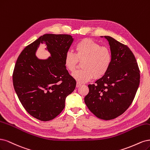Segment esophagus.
Wrapping results in <instances>:
<instances>
[{
	"instance_id": "esophagus-1",
	"label": "esophagus",
	"mask_w": 150,
	"mask_h": 150,
	"mask_svg": "<svg viewBox=\"0 0 150 150\" xmlns=\"http://www.w3.org/2000/svg\"><path fill=\"white\" fill-rule=\"evenodd\" d=\"M81 85V84L80 83H79V82H77L76 83V88H78V87H79V86H80Z\"/></svg>"
}]
</instances>
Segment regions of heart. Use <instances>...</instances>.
<instances>
[{
  "mask_svg": "<svg viewBox=\"0 0 150 150\" xmlns=\"http://www.w3.org/2000/svg\"><path fill=\"white\" fill-rule=\"evenodd\" d=\"M75 54L70 51L65 53L64 65L70 72L76 68L79 61H82L83 69L75 71L74 78L80 83L88 81L94 76L95 79L103 77L112 64V53L108 47L100 46L98 43L84 38L75 45Z\"/></svg>",
  "mask_w": 150,
  "mask_h": 150,
  "instance_id": "obj_1",
  "label": "heart"
}]
</instances>
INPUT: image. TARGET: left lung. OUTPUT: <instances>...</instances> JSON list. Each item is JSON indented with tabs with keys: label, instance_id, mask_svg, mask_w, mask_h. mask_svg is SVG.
Instances as JSON below:
<instances>
[{
	"label": "left lung",
	"instance_id": "obj_1",
	"mask_svg": "<svg viewBox=\"0 0 150 150\" xmlns=\"http://www.w3.org/2000/svg\"><path fill=\"white\" fill-rule=\"evenodd\" d=\"M104 37L112 53V64L103 77L88 85L89 92L84 100L96 117L110 120L122 115L132 103L139 84L140 71L129 47L110 36Z\"/></svg>",
	"mask_w": 150,
	"mask_h": 150
}]
</instances>
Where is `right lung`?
Returning a JSON list of instances; mask_svg holds the SVG:
<instances>
[{
	"instance_id": "obj_1",
	"label": "right lung",
	"mask_w": 150,
	"mask_h": 150,
	"mask_svg": "<svg viewBox=\"0 0 150 150\" xmlns=\"http://www.w3.org/2000/svg\"><path fill=\"white\" fill-rule=\"evenodd\" d=\"M74 38L67 34L47 33L27 46L19 55L13 72L14 89L23 108L33 117L47 122L64 110L76 81L64 65V56ZM44 43L51 56L38 59L37 48Z\"/></svg>"
}]
</instances>
